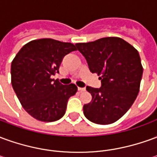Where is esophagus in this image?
<instances>
[{
    "label": "esophagus",
    "mask_w": 157,
    "mask_h": 157,
    "mask_svg": "<svg viewBox=\"0 0 157 157\" xmlns=\"http://www.w3.org/2000/svg\"><path fill=\"white\" fill-rule=\"evenodd\" d=\"M78 91L80 92H85L86 91V88L84 87H78Z\"/></svg>",
    "instance_id": "esophagus-1"
}]
</instances>
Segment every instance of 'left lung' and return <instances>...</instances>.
I'll return each mask as SVG.
<instances>
[{
    "label": "left lung",
    "instance_id": "1",
    "mask_svg": "<svg viewBox=\"0 0 157 157\" xmlns=\"http://www.w3.org/2000/svg\"><path fill=\"white\" fill-rule=\"evenodd\" d=\"M92 73L100 75L102 86H86L92 101L83 106L84 115L98 124L114 123L137 98L143 67L137 49L118 37L75 44Z\"/></svg>",
    "mask_w": 157,
    "mask_h": 157
}]
</instances>
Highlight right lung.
<instances>
[{
  "instance_id": "add662e5",
  "label": "right lung",
  "mask_w": 157,
  "mask_h": 157,
  "mask_svg": "<svg viewBox=\"0 0 157 157\" xmlns=\"http://www.w3.org/2000/svg\"><path fill=\"white\" fill-rule=\"evenodd\" d=\"M76 50L71 43L52 39L29 42L13 59L12 85L22 108L37 120L54 122L65 113L68 99L75 95V84L62 85L52 76L59 73L65 55Z\"/></svg>"
}]
</instances>
